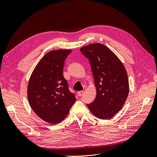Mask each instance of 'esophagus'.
Returning a JSON list of instances; mask_svg holds the SVG:
<instances>
[{
  "label": "esophagus",
  "instance_id": "obj_1",
  "mask_svg": "<svg viewBox=\"0 0 157 157\" xmlns=\"http://www.w3.org/2000/svg\"><path fill=\"white\" fill-rule=\"evenodd\" d=\"M84 94V92L83 91H79L77 92V96H82V95Z\"/></svg>",
  "mask_w": 157,
  "mask_h": 157
}]
</instances>
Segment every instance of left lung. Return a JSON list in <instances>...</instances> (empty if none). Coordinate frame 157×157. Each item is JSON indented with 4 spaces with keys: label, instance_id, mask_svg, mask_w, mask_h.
<instances>
[{
    "label": "left lung",
    "instance_id": "8db88e82",
    "mask_svg": "<svg viewBox=\"0 0 157 157\" xmlns=\"http://www.w3.org/2000/svg\"><path fill=\"white\" fill-rule=\"evenodd\" d=\"M80 50L89 60L97 92L95 100L87 106L97 118L110 119L124 106L129 94L124 66L110 49L102 44H90Z\"/></svg>",
    "mask_w": 157,
    "mask_h": 157
}]
</instances>
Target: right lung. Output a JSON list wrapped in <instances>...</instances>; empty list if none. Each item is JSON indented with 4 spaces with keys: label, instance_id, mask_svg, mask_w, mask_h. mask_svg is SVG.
Here are the masks:
<instances>
[{
    "label": "right lung",
    "instance_id": "1",
    "mask_svg": "<svg viewBox=\"0 0 157 157\" xmlns=\"http://www.w3.org/2000/svg\"><path fill=\"white\" fill-rule=\"evenodd\" d=\"M71 50H54L46 54L37 63L29 80L27 98L33 111L52 124L63 121L76 101L69 92L63 69Z\"/></svg>",
    "mask_w": 157,
    "mask_h": 157
}]
</instances>
